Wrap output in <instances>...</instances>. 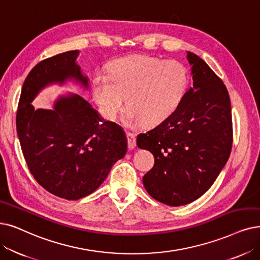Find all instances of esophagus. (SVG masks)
Here are the masks:
<instances>
[{"label":"esophagus","mask_w":260,"mask_h":260,"mask_svg":"<svg viewBox=\"0 0 260 260\" xmlns=\"http://www.w3.org/2000/svg\"><path fill=\"white\" fill-rule=\"evenodd\" d=\"M127 141H128L129 149H133L137 146V140H136V137H134V134L127 132Z\"/></svg>","instance_id":"esophagus-1"}]
</instances>
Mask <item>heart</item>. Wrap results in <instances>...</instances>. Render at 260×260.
<instances>
[{"label": "heart", "mask_w": 260, "mask_h": 260, "mask_svg": "<svg viewBox=\"0 0 260 260\" xmlns=\"http://www.w3.org/2000/svg\"><path fill=\"white\" fill-rule=\"evenodd\" d=\"M188 82V70L180 61L134 55L114 60L108 77L95 78L92 92L107 118H116L127 98L129 110L123 121L154 126L177 110Z\"/></svg>", "instance_id": "heart-1"}]
</instances>
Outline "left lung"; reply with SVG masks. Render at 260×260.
Masks as SVG:
<instances>
[{"mask_svg": "<svg viewBox=\"0 0 260 260\" xmlns=\"http://www.w3.org/2000/svg\"><path fill=\"white\" fill-rule=\"evenodd\" d=\"M193 86L172 115L138 136L139 148L154 157L143 177L148 194L160 203L178 207L209 190L230 158L233 144L231 99L212 69L186 51Z\"/></svg>", "mask_w": 260, "mask_h": 260, "instance_id": "8db88e82", "label": "left lung"}]
</instances>
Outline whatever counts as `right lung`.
<instances>
[{"mask_svg":"<svg viewBox=\"0 0 260 260\" xmlns=\"http://www.w3.org/2000/svg\"><path fill=\"white\" fill-rule=\"evenodd\" d=\"M64 52L38 63L26 77L17 112V133L24 159L36 181L51 194L77 201L106 180L112 166L127 152V138L117 123L76 94L59 95L52 109H35L44 88L71 81L89 88L77 58Z\"/></svg>","mask_w":260,"mask_h":260,"instance_id":"right-lung-1","label":"right lung"}]
</instances>
